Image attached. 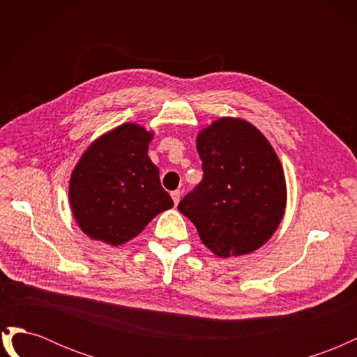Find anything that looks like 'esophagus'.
<instances>
[{"label":"esophagus","instance_id":"esophagus-1","mask_svg":"<svg viewBox=\"0 0 357 357\" xmlns=\"http://www.w3.org/2000/svg\"><path fill=\"white\" fill-rule=\"evenodd\" d=\"M171 198H172V201H174V204L177 205V204L180 202V190H174V192H171Z\"/></svg>","mask_w":357,"mask_h":357}]
</instances>
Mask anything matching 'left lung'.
I'll list each match as a JSON object with an SVG mask.
<instances>
[{
	"label": "left lung",
	"mask_w": 357,
	"mask_h": 357,
	"mask_svg": "<svg viewBox=\"0 0 357 357\" xmlns=\"http://www.w3.org/2000/svg\"><path fill=\"white\" fill-rule=\"evenodd\" d=\"M204 177L178 204L204 245L219 257L262 247L282 222L287 188L275 150L241 117H219L197 135Z\"/></svg>",
	"instance_id": "1"
}]
</instances>
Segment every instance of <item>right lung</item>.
Instances as JSON below:
<instances>
[{"mask_svg": "<svg viewBox=\"0 0 357 357\" xmlns=\"http://www.w3.org/2000/svg\"><path fill=\"white\" fill-rule=\"evenodd\" d=\"M152 138L153 131L125 122L93 139L74 167L71 211L91 240L122 245L174 205L147 155Z\"/></svg>", "mask_w": 357, "mask_h": 357, "instance_id": "1", "label": "right lung"}]
</instances>
